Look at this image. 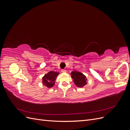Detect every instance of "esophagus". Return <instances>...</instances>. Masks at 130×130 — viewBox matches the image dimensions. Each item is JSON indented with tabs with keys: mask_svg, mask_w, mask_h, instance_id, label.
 <instances>
[{
	"mask_svg": "<svg viewBox=\"0 0 130 130\" xmlns=\"http://www.w3.org/2000/svg\"><path fill=\"white\" fill-rule=\"evenodd\" d=\"M61 72H62V73H65V72H66V70L64 69H63L61 70Z\"/></svg>",
	"mask_w": 130,
	"mask_h": 130,
	"instance_id": "obj_1",
	"label": "esophagus"
}]
</instances>
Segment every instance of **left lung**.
Returning a JSON list of instances; mask_svg holds the SVG:
<instances>
[{"instance_id":"8db88e82","label":"left lung","mask_w":130,"mask_h":130,"mask_svg":"<svg viewBox=\"0 0 130 130\" xmlns=\"http://www.w3.org/2000/svg\"><path fill=\"white\" fill-rule=\"evenodd\" d=\"M71 76L73 79L74 83L78 87H82L87 84V80L86 77L84 75L77 71H73L71 73Z\"/></svg>"}]
</instances>
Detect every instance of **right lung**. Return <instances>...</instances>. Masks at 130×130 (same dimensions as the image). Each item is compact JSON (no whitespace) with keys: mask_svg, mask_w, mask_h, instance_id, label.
I'll list each match as a JSON object with an SVG mask.
<instances>
[{"mask_svg":"<svg viewBox=\"0 0 130 130\" xmlns=\"http://www.w3.org/2000/svg\"><path fill=\"white\" fill-rule=\"evenodd\" d=\"M59 74L58 72L50 71L42 78V83L48 88H52L55 85V81L56 80L57 75Z\"/></svg>","mask_w":130,"mask_h":130,"instance_id":"add662e5","label":"right lung"}]
</instances>
